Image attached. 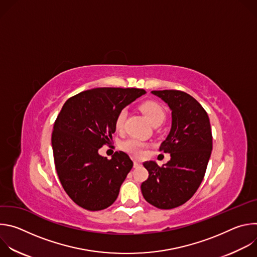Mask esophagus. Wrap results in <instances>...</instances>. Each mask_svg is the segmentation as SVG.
I'll return each mask as SVG.
<instances>
[{
  "instance_id": "34e87169",
  "label": "esophagus",
  "mask_w": 257,
  "mask_h": 257,
  "mask_svg": "<svg viewBox=\"0 0 257 257\" xmlns=\"http://www.w3.org/2000/svg\"><path fill=\"white\" fill-rule=\"evenodd\" d=\"M133 165H134V168H138V167H140L142 164H141V162H139V161H134V163H133Z\"/></svg>"
}]
</instances>
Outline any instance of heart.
Listing matches in <instances>:
<instances>
[{
	"label": "heart",
	"mask_w": 257,
	"mask_h": 257,
	"mask_svg": "<svg viewBox=\"0 0 257 257\" xmlns=\"http://www.w3.org/2000/svg\"><path fill=\"white\" fill-rule=\"evenodd\" d=\"M139 109L153 125L161 124L166 118V113H165L164 107L158 101H155V100H146V101L142 102L139 105ZM125 118H126V112L124 111V109H122L121 112H119V114L117 115V117L115 119L116 130L121 131L123 129ZM121 146H122V150L127 152L128 154H131L136 157H141L142 155H144L146 144L138 139L129 138V139L125 140L121 144Z\"/></svg>",
	"instance_id": "1"
}]
</instances>
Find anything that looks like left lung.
<instances>
[{
    "instance_id": "8db88e82",
    "label": "left lung",
    "mask_w": 257,
    "mask_h": 257,
    "mask_svg": "<svg viewBox=\"0 0 257 257\" xmlns=\"http://www.w3.org/2000/svg\"><path fill=\"white\" fill-rule=\"evenodd\" d=\"M172 111V127L160 151L169 153L171 160L158 166L143 163L149 178L141 184L144 199L161 209L184 204L203 180L212 150L208 116L201 104L181 90H154Z\"/></svg>"
}]
</instances>
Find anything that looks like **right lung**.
Returning <instances> with one entry per match:
<instances>
[{
  "instance_id": "1",
  "label": "right lung",
  "mask_w": 257,
  "mask_h": 257,
  "mask_svg": "<svg viewBox=\"0 0 257 257\" xmlns=\"http://www.w3.org/2000/svg\"><path fill=\"white\" fill-rule=\"evenodd\" d=\"M145 92L100 87L82 91L64 103L52 133L55 167L64 190L82 208L101 210L117 199L133 162L124 152L107 160L98 150L112 143L119 112Z\"/></svg>"
}]
</instances>
